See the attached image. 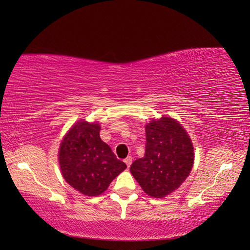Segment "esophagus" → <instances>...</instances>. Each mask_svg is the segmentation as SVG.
Masks as SVG:
<instances>
[{"label":"esophagus","mask_w":250,"mask_h":250,"mask_svg":"<svg viewBox=\"0 0 250 250\" xmlns=\"http://www.w3.org/2000/svg\"><path fill=\"white\" fill-rule=\"evenodd\" d=\"M125 162L126 164V167H130L131 164H132V158H131V156H128V158L125 159Z\"/></svg>","instance_id":"34e87169"}]
</instances>
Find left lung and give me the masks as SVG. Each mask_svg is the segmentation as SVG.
Masks as SVG:
<instances>
[{"label": "left lung", "instance_id": "1", "mask_svg": "<svg viewBox=\"0 0 250 250\" xmlns=\"http://www.w3.org/2000/svg\"><path fill=\"white\" fill-rule=\"evenodd\" d=\"M146 153L130 171L147 195L162 198L179 188L192 171L194 150L183 126L171 118L146 125Z\"/></svg>", "mask_w": 250, "mask_h": 250}]
</instances>
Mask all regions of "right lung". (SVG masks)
Returning a JSON list of instances; mask_svg holds the SVG:
<instances>
[{"label":"right lung","mask_w":250,"mask_h":250,"mask_svg":"<svg viewBox=\"0 0 250 250\" xmlns=\"http://www.w3.org/2000/svg\"><path fill=\"white\" fill-rule=\"evenodd\" d=\"M100 125L80 121L66 134L59 147V166L71 188L87 196H97L125 170L111 147L100 139Z\"/></svg>","instance_id":"obj_1"}]
</instances>
